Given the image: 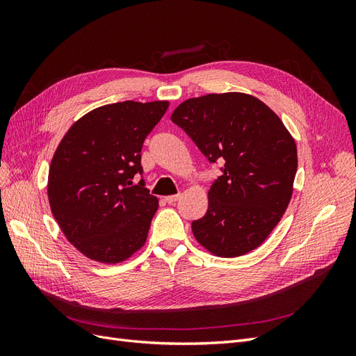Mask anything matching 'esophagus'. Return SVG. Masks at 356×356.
<instances>
[{
	"label": "esophagus",
	"instance_id": "obj_1",
	"mask_svg": "<svg viewBox=\"0 0 356 356\" xmlns=\"http://www.w3.org/2000/svg\"><path fill=\"white\" fill-rule=\"evenodd\" d=\"M178 199H179V195H170V196H166V197H165V200H166L169 204H174Z\"/></svg>",
	"mask_w": 356,
	"mask_h": 356
}]
</instances>
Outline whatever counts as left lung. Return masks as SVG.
<instances>
[{
	"label": "left lung",
	"mask_w": 356,
	"mask_h": 356,
	"mask_svg": "<svg viewBox=\"0 0 356 356\" xmlns=\"http://www.w3.org/2000/svg\"><path fill=\"white\" fill-rule=\"evenodd\" d=\"M170 120L211 163H222L207 213L191 222L196 241L218 257L251 252L281 221L293 196L294 138L264 102L239 92L187 99Z\"/></svg>",
	"instance_id": "8db88e82"
}]
</instances>
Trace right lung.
<instances>
[{"instance_id": "add662e5", "label": "right lung", "mask_w": 356, "mask_h": 356, "mask_svg": "<svg viewBox=\"0 0 356 356\" xmlns=\"http://www.w3.org/2000/svg\"><path fill=\"white\" fill-rule=\"evenodd\" d=\"M168 101L99 106L62 138L49 169L53 217L90 260L115 264L141 250L159 208L141 179V149Z\"/></svg>"}]
</instances>
